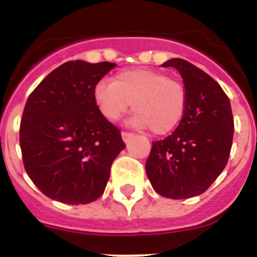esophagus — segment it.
<instances>
[{
  "label": "esophagus",
  "instance_id": "obj_1",
  "mask_svg": "<svg viewBox=\"0 0 257 257\" xmlns=\"http://www.w3.org/2000/svg\"><path fill=\"white\" fill-rule=\"evenodd\" d=\"M134 136H135V135H134V134H131V133H122V139H123L124 143L130 142Z\"/></svg>",
  "mask_w": 257,
  "mask_h": 257
}]
</instances>
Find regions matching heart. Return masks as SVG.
Returning <instances> with one entry per match:
<instances>
[{
  "label": "heart",
  "instance_id": "heart-1",
  "mask_svg": "<svg viewBox=\"0 0 257 257\" xmlns=\"http://www.w3.org/2000/svg\"><path fill=\"white\" fill-rule=\"evenodd\" d=\"M94 100L101 115L117 121L133 105V122L151 128L156 135L171 133L183 119L188 105L187 88L180 81L154 69H127L117 73L113 82L99 81Z\"/></svg>",
  "mask_w": 257,
  "mask_h": 257
}]
</instances>
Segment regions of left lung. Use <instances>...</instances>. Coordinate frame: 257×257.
<instances>
[{
  "label": "left lung",
  "mask_w": 257,
  "mask_h": 257,
  "mask_svg": "<svg viewBox=\"0 0 257 257\" xmlns=\"http://www.w3.org/2000/svg\"><path fill=\"white\" fill-rule=\"evenodd\" d=\"M162 67L178 69L188 94V105L176 130L153 142L145 171L158 194L171 199L202 194L225 169L234 121L221 86L189 61L174 58Z\"/></svg>",
  "instance_id": "left-lung-1"
}]
</instances>
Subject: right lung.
Masks as SVG:
<instances>
[{
  "mask_svg": "<svg viewBox=\"0 0 257 257\" xmlns=\"http://www.w3.org/2000/svg\"><path fill=\"white\" fill-rule=\"evenodd\" d=\"M115 65L67 61L29 95L20 123L23 162L36 187L54 201L86 205L99 198L126 147L94 100L96 83Z\"/></svg>",
  "mask_w": 257,
  "mask_h": 257,
  "instance_id": "add662e5",
  "label": "right lung"
}]
</instances>
